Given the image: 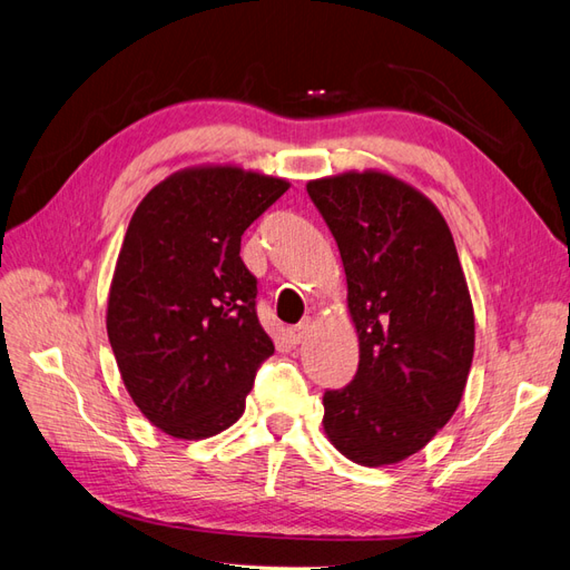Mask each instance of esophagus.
<instances>
[{"instance_id": "esophagus-1", "label": "esophagus", "mask_w": 570, "mask_h": 570, "mask_svg": "<svg viewBox=\"0 0 570 570\" xmlns=\"http://www.w3.org/2000/svg\"><path fill=\"white\" fill-rule=\"evenodd\" d=\"M312 318H306V321H302L299 325H295V327H289L287 331V340H289V344H302L306 337H308V333H312Z\"/></svg>"}]
</instances>
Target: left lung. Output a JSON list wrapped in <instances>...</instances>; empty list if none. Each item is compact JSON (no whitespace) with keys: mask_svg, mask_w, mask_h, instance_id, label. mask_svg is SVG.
I'll return each instance as SVG.
<instances>
[{"mask_svg":"<svg viewBox=\"0 0 570 570\" xmlns=\"http://www.w3.org/2000/svg\"><path fill=\"white\" fill-rule=\"evenodd\" d=\"M358 335V368L323 394V428L361 465L404 461L454 416L475 321L450 226L419 189L381 170L312 180Z\"/></svg>","mask_w":570,"mask_h":570,"instance_id":"1","label":"left lung"}]
</instances>
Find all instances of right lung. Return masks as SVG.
I'll use <instances>...</instances> for the list:
<instances>
[{
	"label": "right lung",
	"mask_w": 570,
	"mask_h": 570,
	"mask_svg": "<svg viewBox=\"0 0 570 570\" xmlns=\"http://www.w3.org/2000/svg\"><path fill=\"white\" fill-rule=\"evenodd\" d=\"M287 187L237 166L185 168L130 218L107 333L132 402L166 435L204 440L230 428L275 352L239 243Z\"/></svg>",
	"instance_id": "add662e5"
}]
</instances>
